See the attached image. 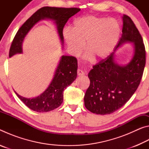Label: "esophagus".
<instances>
[{"label": "esophagus", "mask_w": 149, "mask_h": 149, "mask_svg": "<svg viewBox=\"0 0 149 149\" xmlns=\"http://www.w3.org/2000/svg\"><path fill=\"white\" fill-rule=\"evenodd\" d=\"M77 75H83L85 74V73L80 69H77Z\"/></svg>", "instance_id": "esophagus-1"}]
</instances>
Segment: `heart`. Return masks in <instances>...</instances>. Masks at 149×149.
<instances>
[{
	"label": "heart",
	"mask_w": 149,
	"mask_h": 149,
	"mask_svg": "<svg viewBox=\"0 0 149 149\" xmlns=\"http://www.w3.org/2000/svg\"><path fill=\"white\" fill-rule=\"evenodd\" d=\"M120 33L116 19L87 16L75 19L72 30L65 28L63 35L72 53L79 54L86 42L87 51L99 61L106 59L114 51Z\"/></svg>",
	"instance_id": "1"
}]
</instances>
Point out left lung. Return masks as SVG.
<instances>
[{
	"label": "left lung",
	"instance_id": "1",
	"mask_svg": "<svg viewBox=\"0 0 149 149\" xmlns=\"http://www.w3.org/2000/svg\"><path fill=\"white\" fill-rule=\"evenodd\" d=\"M122 19V34L116 49L123 42H132L134 56L127 65L120 66L114 62L113 52L93 66L84 102L87 109L97 114H110L122 107L137 90L144 72L146 51L142 37L129 16L123 14Z\"/></svg>",
	"mask_w": 149,
	"mask_h": 149
}]
</instances>
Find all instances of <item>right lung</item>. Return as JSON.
Instances as JSON below:
<instances>
[{"label": "right lung", "instance_id": "obj_1", "mask_svg": "<svg viewBox=\"0 0 149 149\" xmlns=\"http://www.w3.org/2000/svg\"><path fill=\"white\" fill-rule=\"evenodd\" d=\"M80 11L78 8H60L45 6L39 9L22 25L17 31L10 48L9 56L22 53V42L27 33L41 19H53L57 25L59 36L63 42V29L68 20ZM77 60L74 56H62L54 75L53 79L46 91L35 99H26L17 95L27 107L38 112H49L59 107L63 101V92L76 79Z\"/></svg>", "mask_w": 149, "mask_h": 149}]
</instances>
